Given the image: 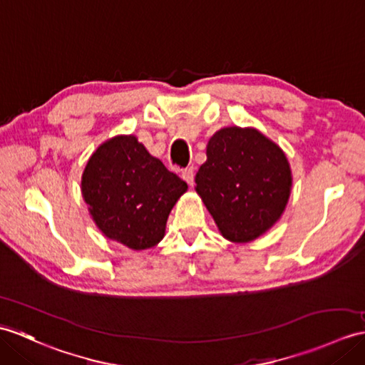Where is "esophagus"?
I'll list each match as a JSON object with an SVG mask.
<instances>
[{"mask_svg": "<svg viewBox=\"0 0 365 365\" xmlns=\"http://www.w3.org/2000/svg\"><path fill=\"white\" fill-rule=\"evenodd\" d=\"M182 177H183V180H185L186 183L192 185V182H194V168H192V166L185 168L183 171H182Z\"/></svg>", "mask_w": 365, "mask_h": 365, "instance_id": "esophagus-1", "label": "esophagus"}]
</instances>
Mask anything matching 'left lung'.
Instances as JSON below:
<instances>
[{"mask_svg": "<svg viewBox=\"0 0 365 365\" xmlns=\"http://www.w3.org/2000/svg\"><path fill=\"white\" fill-rule=\"evenodd\" d=\"M284 152L257 129L225 127L210 138L196 191L224 238L257 240L272 227L291 194Z\"/></svg>", "mask_w": 365, "mask_h": 365, "instance_id": "left-lung-1", "label": "left lung"}]
</instances>
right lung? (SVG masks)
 <instances>
[{"mask_svg": "<svg viewBox=\"0 0 365 365\" xmlns=\"http://www.w3.org/2000/svg\"><path fill=\"white\" fill-rule=\"evenodd\" d=\"M188 190L133 135L101 144L82 175V196L107 238L132 250L162 241L168 216Z\"/></svg>", "mask_w": 365, "mask_h": 365, "instance_id": "right-lung-1", "label": "right lung"}]
</instances>
